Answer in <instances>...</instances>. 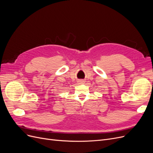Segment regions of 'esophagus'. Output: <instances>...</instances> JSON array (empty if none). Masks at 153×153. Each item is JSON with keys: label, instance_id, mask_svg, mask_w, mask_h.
Here are the masks:
<instances>
[{"label": "esophagus", "instance_id": "obj_1", "mask_svg": "<svg viewBox=\"0 0 153 153\" xmlns=\"http://www.w3.org/2000/svg\"><path fill=\"white\" fill-rule=\"evenodd\" d=\"M80 82H84V81H80Z\"/></svg>", "mask_w": 153, "mask_h": 153}]
</instances>
